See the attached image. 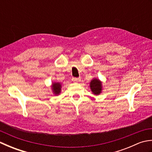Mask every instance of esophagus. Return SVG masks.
Masks as SVG:
<instances>
[{"instance_id":"34e87169","label":"esophagus","mask_w":152,"mask_h":152,"mask_svg":"<svg viewBox=\"0 0 152 152\" xmlns=\"http://www.w3.org/2000/svg\"><path fill=\"white\" fill-rule=\"evenodd\" d=\"M81 80L80 78H72V81L74 82H79Z\"/></svg>"}]
</instances>
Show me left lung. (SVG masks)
Masks as SVG:
<instances>
[{
    "label": "left lung",
    "instance_id": "1",
    "mask_svg": "<svg viewBox=\"0 0 152 152\" xmlns=\"http://www.w3.org/2000/svg\"><path fill=\"white\" fill-rule=\"evenodd\" d=\"M90 88L93 94L98 95L102 91V82L99 79H93L90 82Z\"/></svg>",
    "mask_w": 152,
    "mask_h": 152
}]
</instances>
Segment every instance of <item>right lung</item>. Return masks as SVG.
<instances>
[{
  "instance_id": "1",
  "label": "right lung",
  "mask_w": 152,
  "mask_h": 152,
  "mask_svg": "<svg viewBox=\"0 0 152 152\" xmlns=\"http://www.w3.org/2000/svg\"><path fill=\"white\" fill-rule=\"evenodd\" d=\"M51 88H52V91L53 93L56 95H59L61 91V84L59 82H55L52 83V86H51Z\"/></svg>"
}]
</instances>
